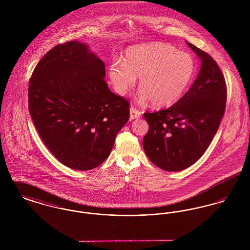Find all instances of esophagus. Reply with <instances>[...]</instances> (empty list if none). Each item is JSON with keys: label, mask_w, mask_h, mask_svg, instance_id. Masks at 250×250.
<instances>
[{"label": "esophagus", "mask_w": 250, "mask_h": 250, "mask_svg": "<svg viewBox=\"0 0 250 250\" xmlns=\"http://www.w3.org/2000/svg\"><path fill=\"white\" fill-rule=\"evenodd\" d=\"M141 112L138 110V109H136L135 107H130V119H138V118H140L141 117Z\"/></svg>", "instance_id": "34e87169"}]
</instances>
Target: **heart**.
<instances>
[{
    "instance_id": "b5f03b06",
    "label": "heart",
    "mask_w": 250,
    "mask_h": 250,
    "mask_svg": "<svg viewBox=\"0 0 250 250\" xmlns=\"http://www.w3.org/2000/svg\"><path fill=\"white\" fill-rule=\"evenodd\" d=\"M195 73L196 63L190 54L169 44L155 42L126 48L124 62H112L107 76L120 95H127L140 77L139 102L152 101L155 107H166L184 96Z\"/></svg>"
}]
</instances>
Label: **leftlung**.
Returning a JSON list of instances; mask_svg holds the SVG:
<instances>
[{
  "label": "left lung",
  "mask_w": 250,
  "mask_h": 250,
  "mask_svg": "<svg viewBox=\"0 0 250 250\" xmlns=\"http://www.w3.org/2000/svg\"><path fill=\"white\" fill-rule=\"evenodd\" d=\"M187 44L202 62L197 79L171 107L144 113L149 130L143 149L155 166L167 171L183 170L202 157L226 107V83L217 63L208 53Z\"/></svg>",
  "instance_id": "1"
}]
</instances>
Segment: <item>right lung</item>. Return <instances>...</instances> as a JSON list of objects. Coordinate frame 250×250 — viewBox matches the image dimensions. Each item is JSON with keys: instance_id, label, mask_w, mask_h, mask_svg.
Returning a JSON list of instances; mask_svg holds the SVG:
<instances>
[{"instance_id": "right-lung-1", "label": "right lung", "mask_w": 250, "mask_h": 250, "mask_svg": "<svg viewBox=\"0 0 250 250\" xmlns=\"http://www.w3.org/2000/svg\"><path fill=\"white\" fill-rule=\"evenodd\" d=\"M105 63L89 45L70 41L39 61L29 83V110L43 143L61 163L90 170L110 154L129 119V103L104 81Z\"/></svg>"}]
</instances>
